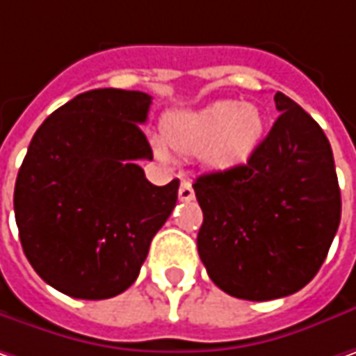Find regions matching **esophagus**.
Masks as SVG:
<instances>
[{
  "label": "esophagus",
  "mask_w": 356,
  "mask_h": 356,
  "mask_svg": "<svg viewBox=\"0 0 356 356\" xmlns=\"http://www.w3.org/2000/svg\"><path fill=\"white\" fill-rule=\"evenodd\" d=\"M179 199L181 201H193L195 199V191L189 181H181V185H179Z\"/></svg>",
  "instance_id": "34e87169"
}]
</instances>
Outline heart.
Returning a JSON list of instances; mask_svg holds the SVG:
<instances>
[{
	"mask_svg": "<svg viewBox=\"0 0 356 356\" xmlns=\"http://www.w3.org/2000/svg\"><path fill=\"white\" fill-rule=\"evenodd\" d=\"M265 139L259 107L239 101H215L195 111L173 113L163 121V141L179 155L197 157L213 171L239 169L257 155ZM159 157L167 151L155 143Z\"/></svg>",
	"mask_w": 356,
	"mask_h": 356,
	"instance_id": "1",
	"label": "heart"
}]
</instances>
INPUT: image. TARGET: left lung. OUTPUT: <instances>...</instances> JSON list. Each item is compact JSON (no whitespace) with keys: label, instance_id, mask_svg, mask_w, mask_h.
I'll use <instances>...</instances> for the list:
<instances>
[{"label":"left lung","instance_id":"obj_1","mask_svg":"<svg viewBox=\"0 0 356 356\" xmlns=\"http://www.w3.org/2000/svg\"><path fill=\"white\" fill-rule=\"evenodd\" d=\"M281 115L239 169L197 177V235L209 277L231 297L270 301L297 293L321 269L341 223L331 143L285 93Z\"/></svg>","mask_w":356,"mask_h":356}]
</instances>
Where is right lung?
I'll return each mask as SVG.
<instances>
[{"mask_svg":"<svg viewBox=\"0 0 356 356\" xmlns=\"http://www.w3.org/2000/svg\"><path fill=\"white\" fill-rule=\"evenodd\" d=\"M151 95L93 89L39 127L19 167L13 209L39 277L73 299H109L135 283L155 233L177 203L179 181L157 187L141 131Z\"/></svg>","mask_w":356,"mask_h":356,"instance_id":"obj_1","label":"right lung"}]
</instances>
